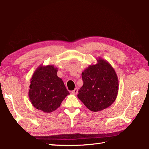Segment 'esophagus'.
I'll return each mask as SVG.
<instances>
[{
  "mask_svg": "<svg viewBox=\"0 0 149 149\" xmlns=\"http://www.w3.org/2000/svg\"><path fill=\"white\" fill-rule=\"evenodd\" d=\"M78 89L77 88H76L73 90V91H71V93L73 94H74V95H76V94L78 93Z\"/></svg>",
  "mask_w": 149,
  "mask_h": 149,
  "instance_id": "obj_1",
  "label": "esophagus"
}]
</instances>
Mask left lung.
<instances>
[{
    "label": "left lung",
    "mask_w": 149,
    "mask_h": 149,
    "mask_svg": "<svg viewBox=\"0 0 149 149\" xmlns=\"http://www.w3.org/2000/svg\"><path fill=\"white\" fill-rule=\"evenodd\" d=\"M82 73L83 85L78 97L88 109L100 111L109 107L118 96L119 81L116 71L107 61L99 58Z\"/></svg>",
    "instance_id": "8db88e82"
}]
</instances>
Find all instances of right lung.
Here are the masks:
<instances>
[{
	"instance_id": "add662e5",
	"label": "right lung",
	"mask_w": 149,
	"mask_h": 149,
	"mask_svg": "<svg viewBox=\"0 0 149 149\" xmlns=\"http://www.w3.org/2000/svg\"><path fill=\"white\" fill-rule=\"evenodd\" d=\"M57 71L53 65H40L30 79L31 103L36 109L47 113L55 111L70 94L62 79L58 77Z\"/></svg>"
}]
</instances>
